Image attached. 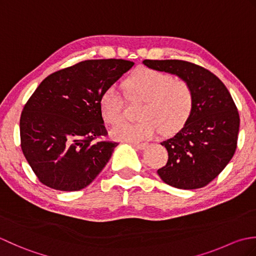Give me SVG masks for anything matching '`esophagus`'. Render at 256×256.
<instances>
[{"instance_id": "1", "label": "esophagus", "mask_w": 256, "mask_h": 256, "mask_svg": "<svg viewBox=\"0 0 256 256\" xmlns=\"http://www.w3.org/2000/svg\"><path fill=\"white\" fill-rule=\"evenodd\" d=\"M135 148L136 150H145L146 148H148V145H146L145 143H134L132 144Z\"/></svg>"}]
</instances>
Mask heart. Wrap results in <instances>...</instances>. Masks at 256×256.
Returning a JSON list of instances; mask_svg holds the SVG:
<instances>
[{
    "label": "heart",
    "mask_w": 256,
    "mask_h": 256,
    "mask_svg": "<svg viewBox=\"0 0 256 256\" xmlns=\"http://www.w3.org/2000/svg\"><path fill=\"white\" fill-rule=\"evenodd\" d=\"M125 94L131 101H143L136 123L124 122L111 130V136L118 140L138 143L148 140L160 132H177L192 110V90L187 81L172 78L170 74L142 68L125 79ZM101 116L106 124L121 121L124 99L114 86H108L99 100Z\"/></svg>",
    "instance_id": "heart-1"
}]
</instances>
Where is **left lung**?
<instances>
[{
    "instance_id": "8db88e82",
    "label": "left lung",
    "mask_w": 256,
    "mask_h": 256,
    "mask_svg": "<svg viewBox=\"0 0 256 256\" xmlns=\"http://www.w3.org/2000/svg\"><path fill=\"white\" fill-rule=\"evenodd\" d=\"M143 64L187 81L194 96L187 122L175 136L160 143L168 160L157 174L175 188L206 186L229 164L236 148L240 116L229 90L216 74L192 62L145 59Z\"/></svg>"
}]
</instances>
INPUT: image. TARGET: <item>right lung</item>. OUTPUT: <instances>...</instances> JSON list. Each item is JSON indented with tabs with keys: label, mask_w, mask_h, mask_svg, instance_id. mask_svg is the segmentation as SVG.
Instances as JSON below:
<instances>
[{
	"label": "right lung",
	"mask_w": 256,
	"mask_h": 256,
	"mask_svg": "<svg viewBox=\"0 0 256 256\" xmlns=\"http://www.w3.org/2000/svg\"><path fill=\"white\" fill-rule=\"evenodd\" d=\"M134 62L92 59L48 76L27 101L20 120V148L38 180L76 192L88 186L118 143H94L108 134L99 100Z\"/></svg>",
	"instance_id": "obj_1"
}]
</instances>
